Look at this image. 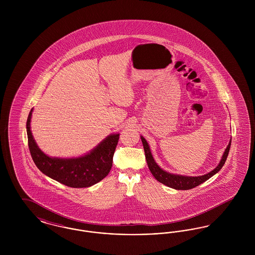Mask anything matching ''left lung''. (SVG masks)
<instances>
[{
  "mask_svg": "<svg viewBox=\"0 0 255 255\" xmlns=\"http://www.w3.org/2000/svg\"><path fill=\"white\" fill-rule=\"evenodd\" d=\"M143 148H144V153H145L146 161L148 164L149 170L151 171L152 175L155 177V179L158 182H161L163 184H165L166 186L174 188L176 190H188L191 188H194L196 186L200 185L201 183L206 182L208 179H210L212 176H214L216 173H218L221 168L223 167V165L225 164L229 152H230V148H231V138L230 140L229 145L227 146L222 158L218 163V165L213 170H211L210 172H208L207 174L202 175V176H197V177H192V176H184V175H179V174H173L169 173L165 170L162 169L161 167H159L158 163L156 162V160L153 158V155L151 153V149L150 146L148 144L147 140L145 138L140 135Z\"/></svg>",
  "mask_w": 255,
  "mask_h": 255,
  "instance_id": "8db88e82",
  "label": "left lung"
}]
</instances>
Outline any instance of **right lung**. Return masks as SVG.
<instances>
[{
    "mask_svg": "<svg viewBox=\"0 0 255 255\" xmlns=\"http://www.w3.org/2000/svg\"><path fill=\"white\" fill-rule=\"evenodd\" d=\"M33 109L26 121L28 147L38 169L56 182L73 188L89 187L103 180L112 168L120 133H111L85 155L76 158L49 157L37 145L30 130Z\"/></svg>",
    "mask_w": 255,
    "mask_h": 255,
    "instance_id": "1",
    "label": "right lung"
}]
</instances>
